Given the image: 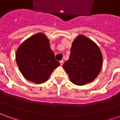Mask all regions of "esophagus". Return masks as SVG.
Listing matches in <instances>:
<instances>
[{"label":"esophagus","instance_id":"34e87169","mask_svg":"<svg viewBox=\"0 0 120 120\" xmlns=\"http://www.w3.org/2000/svg\"><path fill=\"white\" fill-rule=\"evenodd\" d=\"M60 65H63V64H64V60H60Z\"/></svg>","mask_w":120,"mask_h":120}]
</instances>
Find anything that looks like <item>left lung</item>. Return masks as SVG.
I'll list each match as a JSON object with an SVG mask.
<instances>
[{"mask_svg":"<svg viewBox=\"0 0 120 120\" xmlns=\"http://www.w3.org/2000/svg\"><path fill=\"white\" fill-rule=\"evenodd\" d=\"M102 62L98 45L85 36L79 35L73 42L69 58L63 64V68L74 84L83 86L97 77Z\"/></svg>","mask_w":120,"mask_h":120,"instance_id":"left-lung-1","label":"left lung"}]
</instances>
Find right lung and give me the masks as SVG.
Wrapping results in <instances>:
<instances>
[{"instance_id":"right-lung-1","label":"right lung","mask_w":120,"mask_h":120,"mask_svg":"<svg viewBox=\"0 0 120 120\" xmlns=\"http://www.w3.org/2000/svg\"><path fill=\"white\" fill-rule=\"evenodd\" d=\"M16 61L20 72L28 80L42 83L48 80L52 71L60 65L43 33L26 40L17 49Z\"/></svg>"}]
</instances>
